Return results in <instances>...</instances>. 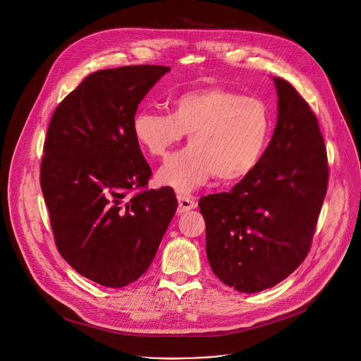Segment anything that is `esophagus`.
Returning a JSON list of instances; mask_svg holds the SVG:
<instances>
[{"label": "esophagus", "instance_id": "1", "mask_svg": "<svg viewBox=\"0 0 361 361\" xmlns=\"http://www.w3.org/2000/svg\"><path fill=\"white\" fill-rule=\"evenodd\" d=\"M177 199H178V213H185L197 207V203H195V200L190 197V195L180 194L177 195Z\"/></svg>", "mask_w": 361, "mask_h": 361}]
</instances>
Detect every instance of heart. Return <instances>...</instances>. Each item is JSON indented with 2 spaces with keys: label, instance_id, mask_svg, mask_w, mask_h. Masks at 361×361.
Returning a JSON list of instances; mask_svg holds the SVG:
<instances>
[{
  "label": "heart",
  "instance_id": "1",
  "mask_svg": "<svg viewBox=\"0 0 361 361\" xmlns=\"http://www.w3.org/2000/svg\"><path fill=\"white\" fill-rule=\"evenodd\" d=\"M272 129L265 101L216 85L173 96L170 114L142 109L133 119L134 138L151 158L166 157L188 134L190 145L158 173L162 185L180 192L214 176L231 183L252 174L268 149Z\"/></svg>",
  "mask_w": 361,
  "mask_h": 361
}]
</instances>
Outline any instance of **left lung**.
Returning a JSON list of instances; mask_svg holds the SVG:
<instances>
[{
  "instance_id": "8db88e82",
  "label": "left lung",
  "mask_w": 361,
  "mask_h": 361,
  "mask_svg": "<svg viewBox=\"0 0 361 361\" xmlns=\"http://www.w3.org/2000/svg\"><path fill=\"white\" fill-rule=\"evenodd\" d=\"M274 83L278 119L260 164L228 192L199 202L210 268L245 293L275 286L302 264L329 184L317 116L290 83Z\"/></svg>"
}]
</instances>
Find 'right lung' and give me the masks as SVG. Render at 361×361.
<instances>
[{
	"mask_svg": "<svg viewBox=\"0 0 361 361\" xmlns=\"http://www.w3.org/2000/svg\"><path fill=\"white\" fill-rule=\"evenodd\" d=\"M169 72L97 71L60 102L47 129L40 184L56 246L76 272L108 288L149 268L178 206L171 187L144 190L151 167L133 133L138 105Z\"/></svg>",
	"mask_w": 361,
	"mask_h": 361,
	"instance_id": "1",
	"label": "right lung"
}]
</instances>
